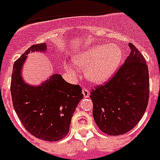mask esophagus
Returning <instances> with one entry per match:
<instances>
[{
    "mask_svg": "<svg viewBox=\"0 0 160 160\" xmlns=\"http://www.w3.org/2000/svg\"><path fill=\"white\" fill-rule=\"evenodd\" d=\"M82 93L83 95H84V97L85 98H88L90 96V91L86 89V88H84L82 90Z\"/></svg>",
    "mask_w": 160,
    "mask_h": 160,
    "instance_id": "esophagus-1",
    "label": "esophagus"
}]
</instances>
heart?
<instances>
[{
	"mask_svg": "<svg viewBox=\"0 0 160 160\" xmlns=\"http://www.w3.org/2000/svg\"><path fill=\"white\" fill-rule=\"evenodd\" d=\"M123 58V51L116 44L96 45L85 49L73 56L75 65L84 70L85 78L91 83L101 84L109 80L119 68ZM65 70L74 74L70 65Z\"/></svg>",
	"mask_w": 160,
	"mask_h": 160,
	"instance_id": "b5f03b06",
	"label": "heart"
}]
</instances>
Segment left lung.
Masks as SVG:
<instances>
[{
	"instance_id": "8db88e82",
	"label": "left lung",
	"mask_w": 160,
	"mask_h": 160,
	"mask_svg": "<svg viewBox=\"0 0 160 160\" xmlns=\"http://www.w3.org/2000/svg\"><path fill=\"white\" fill-rule=\"evenodd\" d=\"M129 46L130 53L118 72L90 95L95 123L109 135L131 130L143 117L149 101L148 65L138 49L131 43Z\"/></svg>"
}]
</instances>
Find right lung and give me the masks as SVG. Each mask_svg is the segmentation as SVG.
<instances>
[{"instance_id": "obj_1", "label": "right lung", "mask_w": 160, "mask_h": 160, "mask_svg": "<svg viewBox=\"0 0 160 160\" xmlns=\"http://www.w3.org/2000/svg\"><path fill=\"white\" fill-rule=\"evenodd\" d=\"M46 52V43L31 46L13 65L11 92L15 111L29 133L45 141H58L67 135L73 114L83 99L79 85L54 74L39 85L23 80L21 70L28 54Z\"/></svg>"}]
</instances>
